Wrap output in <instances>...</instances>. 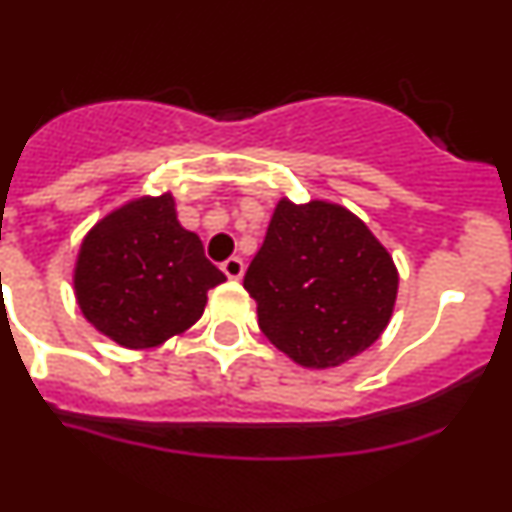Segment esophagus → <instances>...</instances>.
<instances>
[{"mask_svg":"<svg viewBox=\"0 0 512 512\" xmlns=\"http://www.w3.org/2000/svg\"><path fill=\"white\" fill-rule=\"evenodd\" d=\"M222 272H225L230 280H240L242 272H245V262H242V257H230V260L222 262Z\"/></svg>","mask_w":512,"mask_h":512,"instance_id":"34e87169","label":"esophagus"}]
</instances>
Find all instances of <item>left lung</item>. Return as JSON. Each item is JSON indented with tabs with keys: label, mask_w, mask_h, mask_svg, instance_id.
<instances>
[{
	"label": "left lung",
	"mask_w": 512,
	"mask_h": 512,
	"mask_svg": "<svg viewBox=\"0 0 512 512\" xmlns=\"http://www.w3.org/2000/svg\"><path fill=\"white\" fill-rule=\"evenodd\" d=\"M267 340L302 367H337L388 327L398 297L390 252L350 210L280 200L245 272Z\"/></svg>",
	"instance_id": "8db88e82"
}]
</instances>
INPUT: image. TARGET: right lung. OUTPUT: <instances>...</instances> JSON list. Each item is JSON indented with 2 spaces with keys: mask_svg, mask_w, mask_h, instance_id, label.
I'll list each match as a JSON object with an SVG mask.
<instances>
[{
  "mask_svg": "<svg viewBox=\"0 0 512 512\" xmlns=\"http://www.w3.org/2000/svg\"><path fill=\"white\" fill-rule=\"evenodd\" d=\"M225 280L200 237L177 222L170 192L132 200L99 220L74 265L82 315L130 350L157 347L195 325L207 290Z\"/></svg>",
  "mask_w": 512,
  "mask_h": 512,
  "instance_id": "right-lung-1",
  "label": "right lung"
}]
</instances>
